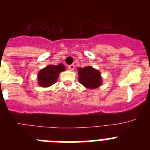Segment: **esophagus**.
Listing matches in <instances>:
<instances>
[{"label": "esophagus", "mask_w": 150, "mask_h": 150, "mask_svg": "<svg viewBox=\"0 0 150 150\" xmlns=\"http://www.w3.org/2000/svg\"><path fill=\"white\" fill-rule=\"evenodd\" d=\"M74 64H71V65H69L68 66V69L70 70V71H74Z\"/></svg>", "instance_id": "1"}]
</instances>
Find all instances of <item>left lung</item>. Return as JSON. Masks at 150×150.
<instances>
[{"label": "left lung", "mask_w": 150, "mask_h": 150, "mask_svg": "<svg viewBox=\"0 0 150 150\" xmlns=\"http://www.w3.org/2000/svg\"><path fill=\"white\" fill-rule=\"evenodd\" d=\"M79 82L86 88H96L102 84V78L100 71L91 66L78 68Z\"/></svg>", "instance_id": "1"}]
</instances>
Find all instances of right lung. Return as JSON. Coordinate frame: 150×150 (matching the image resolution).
Returning <instances> with one entry per match:
<instances>
[{"label": "right lung", "mask_w": 150, "mask_h": 150, "mask_svg": "<svg viewBox=\"0 0 150 150\" xmlns=\"http://www.w3.org/2000/svg\"><path fill=\"white\" fill-rule=\"evenodd\" d=\"M65 66L59 64L58 65H48L38 73V84L41 87H49L57 81L62 71L65 70Z\"/></svg>", "instance_id": "obj_1"}]
</instances>
